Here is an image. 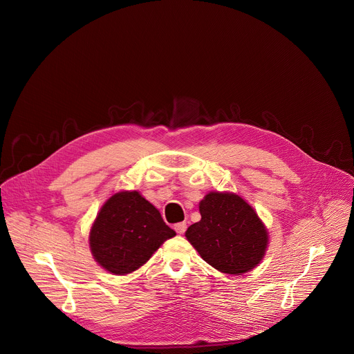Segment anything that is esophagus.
Segmentation results:
<instances>
[{
    "label": "esophagus",
    "instance_id": "esophagus-1",
    "mask_svg": "<svg viewBox=\"0 0 354 354\" xmlns=\"http://www.w3.org/2000/svg\"><path fill=\"white\" fill-rule=\"evenodd\" d=\"M174 228H175V231H176L178 234H185L187 225H186V223H178V224L174 225Z\"/></svg>",
    "mask_w": 354,
    "mask_h": 354
}]
</instances>
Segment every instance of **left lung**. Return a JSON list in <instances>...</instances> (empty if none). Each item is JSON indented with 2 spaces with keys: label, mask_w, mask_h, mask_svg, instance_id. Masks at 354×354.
Masks as SVG:
<instances>
[{
  "label": "left lung",
  "mask_w": 354,
  "mask_h": 354,
  "mask_svg": "<svg viewBox=\"0 0 354 354\" xmlns=\"http://www.w3.org/2000/svg\"><path fill=\"white\" fill-rule=\"evenodd\" d=\"M201 220L186 231L187 241L209 265L228 274L254 269L263 258L268 232L243 198L212 192L200 201Z\"/></svg>",
  "instance_id": "8db88e82"
}]
</instances>
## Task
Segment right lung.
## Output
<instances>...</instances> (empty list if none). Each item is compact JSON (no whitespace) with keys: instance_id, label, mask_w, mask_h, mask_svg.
Masks as SVG:
<instances>
[{"instance_id":"add662e5","label":"right lung","mask_w":354,"mask_h":354,"mask_svg":"<svg viewBox=\"0 0 354 354\" xmlns=\"http://www.w3.org/2000/svg\"><path fill=\"white\" fill-rule=\"evenodd\" d=\"M175 235L160 212L138 192H120L100 209L91 228L89 245L95 261L104 269L127 274Z\"/></svg>"}]
</instances>
